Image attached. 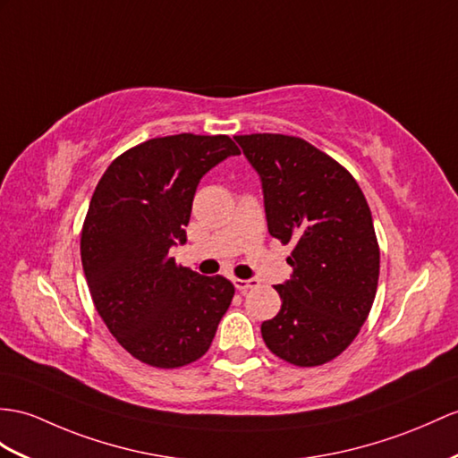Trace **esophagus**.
<instances>
[{
    "label": "esophagus",
    "mask_w": 458,
    "mask_h": 458,
    "mask_svg": "<svg viewBox=\"0 0 458 458\" xmlns=\"http://www.w3.org/2000/svg\"><path fill=\"white\" fill-rule=\"evenodd\" d=\"M233 284H235V287L239 289L241 293H244V292H249V289L259 287V284H260V282H259V280H254V277H252V280H235Z\"/></svg>",
    "instance_id": "obj_1"
}]
</instances>
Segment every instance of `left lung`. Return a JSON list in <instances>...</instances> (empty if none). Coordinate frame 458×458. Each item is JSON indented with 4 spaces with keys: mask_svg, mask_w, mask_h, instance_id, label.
Wrapping results in <instances>:
<instances>
[{
    "mask_svg": "<svg viewBox=\"0 0 458 458\" xmlns=\"http://www.w3.org/2000/svg\"><path fill=\"white\" fill-rule=\"evenodd\" d=\"M235 140L260 174L267 231L293 244L292 280L276 285L282 309L262 322V338L292 365L328 363L358 336L375 301L381 252L371 209L350 171L309 141Z\"/></svg>",
    "mask_w": 458,
    "mask_h": 458,
    "instance_id": "left-lung-1",
    "label": "left lung"
}]
</instances>
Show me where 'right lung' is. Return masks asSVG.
I'll use <instances>...</instances> for the list:
<instances>
[{
  "instance_id": "right-lung-1",
  "label": "right lung",
  "mask_w": 458,
  "mask_h": 458,
  "mask_svg": "<svg viewBox=\"0 0 458 458\" xmlns=\"http://www.w3.org/2000/svg\"><path fill=\"white\" fill-rule=\"evenodd\" d=\"M241 149L229 136L153 138L108 165L81 229V262L97 313L130 355L176 369L209 350L235 295L223 276L176 264L199 178Z\"/></svg>"
}]
</instances>
